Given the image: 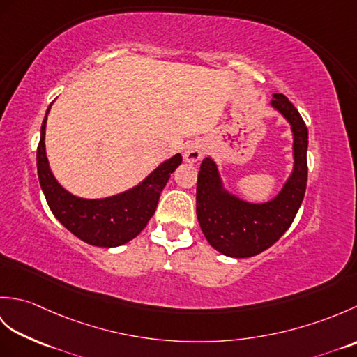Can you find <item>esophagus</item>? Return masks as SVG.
I'll use <instances>...</instances> for the list:
<instances>
[{
  "mask_svg": "<svg viewBox=\"0 0 357 357\" xmlns=\"http://www.w3.org/2000/svg\"><path fill=\"white\" fill-rule=\"evenodd\" d=\"M204 151H206V144H204L202 141L196 139V141H190L185 144L184 147V159L187 162H198L199 159L202 158Z\"/></svg>",
  "mask_w": 357,
  "mask_h": 357,
  "instance_id": "obj_1",
  "label": "esophagus"
}]
</instances>
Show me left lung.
Segmentation results:
<instances>
[{
  "label": "left lung",
  "mask_w": 357,
  "mask_h": 357,
  "mask_svg": "<svg viewBox=\"0 0 357 357\" xmlns=\"http://www.w3.org/2000/svg\"><path fill=\"white\" fill-rule=\"evenodd\" d=\"M271 109L287 121L293 138V167L280 190L265 202H250L225 187L218 164L207 156L196 187V215L204 236L219 253L250 257L271 247L291 225L307 187L308 130L284 95L273 93Z\"/></svg>",
  "instance_id": "left-lung-1"
}]
</instances>
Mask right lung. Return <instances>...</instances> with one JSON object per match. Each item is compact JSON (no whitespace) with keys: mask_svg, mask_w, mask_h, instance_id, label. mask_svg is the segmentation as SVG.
Instances as JSON below:
<instances>
[{"mask_svg":"<svg viewBox=\"0 0 357 357\" xmlns=\"http://www.w3.org/2000/svg\"><path fill=\"white\" fill-rule=\"evenodd\" d=\"M52 104L43 119L36 167L43 193L53 216L75 236L90 245L112 248L127 244L138 236L153 216L162 188L170 174L183 162V156L176 153L165 159L128 190L105 198H81L58 183L49 165L45 153V124Z\"/></svg>","mask_w":357,"mask_h":357,"instance_id":"1","label":"right lung"}]
</instances>
